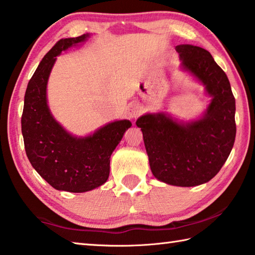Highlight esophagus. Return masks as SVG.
Instances as JSON below:
<instances>
[{"label":"esophagus","instance_id":"esophagus-1","mask_svg":"<svg viewBox=\"0 0 255 255\" xmlns=\"http://www.w3.org/2000/svg\"><path fill=\"white\" fill-rule=\"evenodd\" d=\"M141 107L139 106V104L137 103H131L128 105L127 107V114L130 118H136L141 114Z\"/></svg>","mask_w":255,"mask_h":255}]
</instances>
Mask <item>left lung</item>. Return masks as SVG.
Returning a JSON list of instances; mask_svg holds the SVG:
<instances>
[{"label":"left lung","mask_w":255,"mask_h":255,"mask_svg":"<svg viewBox=\"0 0 255 255\" xmlns=\"http://www.w3.org/2000/svg\"><path fill=\"white\" fill-rule=\"evenodd\" d=\"M180 70L205 87L211 97L197 119L183 122L166 113L145 114L137 119L152 175L182 187L207 183L220 172L232 150L235 99L225 72L207 50L192 44L176 47Z\"/></svg>","instance_id":"1"}]
</instances>
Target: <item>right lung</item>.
I'll list each match as a JSON object with an SVG mask.
<instances>
[{
	"mask_svg": "<svg viewBox=\"0 0 255 255\" xmlns=\"http://www.w3.org/2000/svg\"><path fill=\"white\" fill-rule=\"evenodd\" d=\"M89 38L87 33L59 40L36 68L24 96L21 126L26 156L32 167L58 191L83 193L107 182L110 156L131 127L127 119L116 120L78 137L68 132L50 112L47 86L57 57Z\"/></svg>",
	"mask_w": 255,
	"mask_h": 255,
	"instance_id": "right-lung-1",
	"label": "right lung"
}]
</instances>
